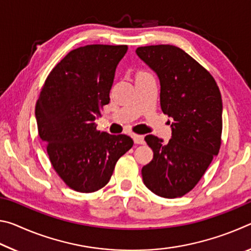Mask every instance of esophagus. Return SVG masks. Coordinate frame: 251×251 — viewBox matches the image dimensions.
Instances as JSON below:
<instances>
[{"mask_svg":"<svg viewBox=\"0 0 251 251\" xmlns=\"http://www.w3.org/2000/svg\"><path fill=\"white\" fill-rule=\"evenodd\" d=\"M135 144H144L145 143V139H144V136L141 135H133Z\"/></svg>","mask_w":251,"mask_h":251,"instance_id":"obj_1","label":"esophagus"}]
</instances>
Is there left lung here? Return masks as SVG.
Here are the masks:
<instances>
[{"label": "left lung", "mask_w": 251, "mask_h": 251, "mask_svg": "<svg viewBox=\"0 0 251 251\" xmlns=\"http://www.w3.org/2000/svg\"><path fill=\"white\" fill-rule=\"evenodd\" d=\"M137 56L154 71L160 84V107L172 117L168 143L147 135L154 157L142 169L143 181L157 196L181 197L201 180L218 155L223 100L215 79L181 49L143 46Z\"/></svg>", "instance_id": "8db88e82"}]
</instances>
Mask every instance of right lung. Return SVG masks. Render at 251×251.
Segmentation results:
<instances>
[{"label":"right lung","instance_id":"right-lung-1","mask_svg":"<svg viewBox=\"0 0 251 251\" xmlns=\"http://www.w3.org/2000/svg\"><path fill=\"white\" fill-rule=\"evenodd\" d=\"M126 45H86L66 55L50 72L35 106L50 160L70 188L94 193L109 181L117 160L133 147L127 135L96 129Z\"/></svg>","mask_w":251,"mask_h":251}]
</instances>
